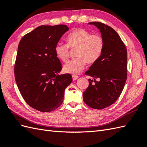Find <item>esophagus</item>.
<instances>
[{
	"label": "esophagus",
	"mask_w": 147,
	"mask_h": 147,
	"mask_svg": "<svg viewBox=\"0 0 147 147\" xmlns=\"http://www.w3.org/2000/svg\"><path fill=\"white\" fill-rule=\"evenodd\" d=\"M72 78H73V80L75 81V80H76L79 77H78V76H77V75H76V74H73Z\"/></svg>",
	"instance_id": "34e87169"
}]
</instances>
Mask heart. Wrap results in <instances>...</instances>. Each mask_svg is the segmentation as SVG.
<instances>
[{
	"label": "heart",
	"instance_id": "obj_1",
	"mask_svg": "<svg viewBox=\"0 0 147 147\" xmlns=\"http://www.w3.org/2000/svg\"><path fill=\"white\" fill-rule=\"evenodd\" d=\"M67 45L58 43L55 52L57 58L66 62L69 58V48L76 49L75 56L63 66V70L66 73L76 74L81 71L87 63L91 65L96 63L102 54L105 42L102 36L92 35L84 29L78 28L70 33L66 38Z\"/></svg>",
	"mask_w": 147,
	"mask_h": 147
}]
</instances>
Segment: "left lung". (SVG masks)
<instances>
[{
    "label": "left lung",
    "mask_w": 147,
    "mask_h": 147,
    "mask_svg": "<svg viewBox=\"0 0 147 147\" xmlns=\"http://www.w3.org/2000/svg\"><path fill=\"white\" fill-rule=\"evenodd\" d=\"M89 24L99 29L105 46L100 58L85 73L94 80L89 79V86L82 96L89 107L102 109L117 100L124 88L127 77V52L120 36L112 28L99 22ZM97 78L99 79L97 82Z\"/></svg>",
    "instance_id": "left-lung-1"
}]
</instances>
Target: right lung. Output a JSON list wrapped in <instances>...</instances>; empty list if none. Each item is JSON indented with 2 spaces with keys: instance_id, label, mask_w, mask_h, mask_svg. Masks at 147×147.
<instances>
[{
  "instance_id": "add662e5",
  "label": "right lung",
  "mask_w": 147,
  "mask_h": 147,
  "mask_svg": "<svg viewBox=\"0 0 147 147\" xmlns=\"http://www.w3.org/2000/svg\"><path fill=\"white\" fill-rule=\"evenodd\" d=\"M65 25H41L21 39L14 73L18 88L30 106L42 112L55 110L63 102L65 90L72 82L62 69L55 48L68 30Z\"/></svg>"
}]
</instances>
